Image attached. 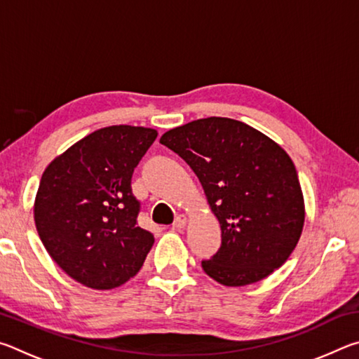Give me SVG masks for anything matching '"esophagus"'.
<instances>
[{
	"instance_id": "esophagus-1",
	"label": "esophagus",
	"mask_w": 359,
	"mask_h": 359,
	"mask_svg": "<svg viewBox=\"0 0 359 359\" xmlns=\"http://www.w3.org/2000/svg\"><path fill=\"white\" fill-rule=\"evenodd\" d=\"M187 222H188V218H187V215H184V214H180V215H177V217H175V220H174V223H172V226H174L175 229H182V228H185V224H187Z\"/></svg>"
}]
</instances>
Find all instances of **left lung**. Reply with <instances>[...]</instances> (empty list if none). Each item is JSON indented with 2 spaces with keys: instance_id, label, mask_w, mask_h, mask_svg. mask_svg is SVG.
<instances>
[{
  "instance_id": "left-lung-1",
  "label": "left lung",
  "mask_w": 359,
  "mask_h": 359,
  "mask_svg": "<svg viewBox=\"0 0 359 359\" xmlns=\"http://www.w3.org/2000/svg\"><path fill=\"white\" fill-rule=\"evenodd\" d=\"M160 142L198 175L222 228L203 269L224 287L271 276L293 253L306 220L294 163L280 145L239 120L209 117L166 131Z\"/></svg>"
}]
</instances>
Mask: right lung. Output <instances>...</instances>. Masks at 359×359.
Returning <instances> with one entry per match:
<instances>
[{
    "mask_svg": "<svg viewBox=\"0 0 359 359\" xmlns=\"http://www.w3.org/2000/svg\"><path fill=\"white\" fill-rule=\"evenodd\" d=\"M156 136L144 126H106L72 144L42 172L36 229L52 259L85 287L112 290L128 282L154 245V234L136 223L131 177Z\"/></svg>",
    "mask_w": 359,
    "mask_h": 359,
    "instance_id": "right-lung-1",
    "label": "right lung"
}]
</instances>
